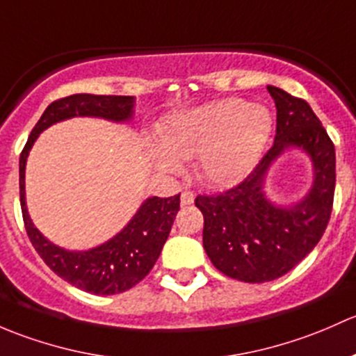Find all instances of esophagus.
<instances>
[{
    "instance_id": "34e87169",
    "label": "esophagus",
    "mask_w": 356,
    "mask_h": 356,
    "mask_svg": "<svg viewBox=\"0 0 356 356\" xmlns=\"http://www.w3.org/2000/svg\"><path fill=\"white\" fill-rule=\"evenodd\" d=\"M193 200H195V195H193V192H190V190H185V192L181 193V205H192Z\"/></svg>"
}]
</instances>
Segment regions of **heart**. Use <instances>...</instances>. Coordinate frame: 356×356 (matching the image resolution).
<instances>
[{
    "label": "heart",
    "instance_id": "obj_1",
    "mask_svg": "<svg viewBox=\"0 0 356 356\" xmlns=\"http://www.w3.org/2000/svg\"><path fill=\"white\" fill-rule=\"evenodd\" d=\"M273 118L262 106L243 99H222L173 116L159 130L154 163L164 171L179 170V159L197 161L205 185L229 186L250 173L270 135Z\"/></svg>",
    "mask_w": 356,
    "mask_h": 356
}]
</instances>
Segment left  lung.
<instances>
[{
  "label": "left lung",
  "mask_w": 356,
  "mask_h": 356,
  "mask_svg": "<svg viewBox=\"0 0 356 356\" xmlns=\"http://www.w3.org/2000/svg\"><path fill=\"white\" fill-rule=\"evenodd\" d=\"M276 104V138L240 185L219 195H199L205 254L218 270L243 283H267L302 262L325 232L336 185L334 144L309 102L267 86ZM291 148L309 156L314 179L298 203L274 204L265 195L270 166Z\"/></svg>",
  "instance_id": "8db88e82"
}]
</instances>
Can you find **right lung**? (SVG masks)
Masks as SVG:
<instances>
[{"label": "right lung", "instance_id": "right-lung-1", "mask_svg": "<svg viewBox=\"0 0 356 356\" xmlns=\"http://www.w3.org/2000/svg\"><path fill=\"white\" fill-rule=\"evenodd\" d=\"M135 97L73 94L51 102L31 131L20 154V205L25 229L32 245L53 273L75 288L94 295H116L140 283L154 267L175 218L179 211V193L168 199L149 197L120 233L89 250H67L47 240L32 222L25 202V164L39 135L51 124L90 116L108 122H130Z\"/></svg>", "mask_w": 356, "mask_h": 356}]
</instances>
